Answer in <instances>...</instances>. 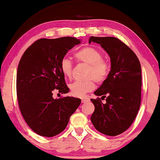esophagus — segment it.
I'll return each mask as SVG.
<instances>
[{"mask_svg":"<svg viewBox=\"0 0 160 160\" xmlns=\"http://www.w3.org/2000/svg\"><path fill=\"white\" fill-rule=\"evenodd\" d=\"M82 102H88L89 101V98L88 96H84V97H82Z\"/></svg>","mask_w":160,"mask_h":160,"instance_id":"1","label":"esophagus"}]
</instances>
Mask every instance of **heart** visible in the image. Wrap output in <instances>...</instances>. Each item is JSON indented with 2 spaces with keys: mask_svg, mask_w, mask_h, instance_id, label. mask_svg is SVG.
I'll return each instance as SVG.
<instances>
[{
  "mask_svg": "<svg viewBox=\"0 0 160 160\" xmlns=\"http://www.w3.org/2000/svg\"><path fill=\"white\" fill-rule=\"evenodd\" d=\"M102 53L96 48L87 46L75 53L74 58L78 62L89 64L87 78L84 81H77L70 85L71 94L82 97L95 88V81L102 83L107 80L111 70V64L108 59L102 58ZM59 68L64 76L71 78L73 74V64L67 58H63L59 62Z\"/></svg>",
  "mask_w": 160,
  "mask_h": 160,
  "instance_id": "b5f03b06",
  "label": "heart"
}]
</instances>
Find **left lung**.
I'll list each match as a JSON object with an SVG mask.
<instances>
[{
    "mask_svg": "<svg viewBox=\"0 0 160 160\" xmlns=\"http://www.w3.org/2000/svg\"><path fill=\"white\" fill-rule=\"evenodd\" d=\"M111 58L108 78L94 92L101 98L91 99L95 107L91 121L106 135L117 136L130 127L138 113L142 97V68L138 58L126 43L116 37H91Z\"/></svg>",
    "mask_w": 160,
    "mask_h": 160,
    "instance_id": "obj_1",
    "label": "left lung"
}]
</instances>
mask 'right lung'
<instances>
[{"instance_id": "right-lung-1", "label": "right lung", "mask_w": 160, "mask_h": 160, "mask_svg": "<svg viewBox=\"0 0 160 160\" xmlns=\"http://www.w3.org/2000/svg\"><path fill=\"white\" fill-rule=\"evenodd\" d=\"M80 43L71 37L40 39L20 59L17 73L18 107L28 126L39 135L51 137L62 132L81 103L73 97L52 98L55 89L62 93L69 92L59 62Z\"/></svg>"}]
</instances>
